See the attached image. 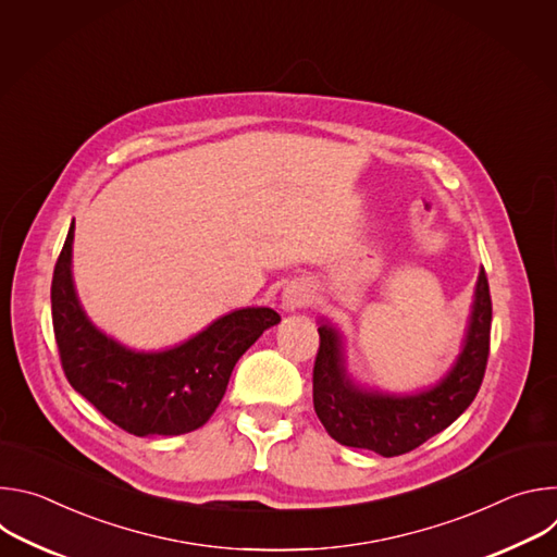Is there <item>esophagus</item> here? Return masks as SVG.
Returning a JSON list of instances; mask_svg holds the SVG:
<instances>
[{
	"label": "esophagus",
	"mask_w": 557,
	"mask_h": 557,
	"mask_svg": "<svg viewBox=\"0 0 557 557\" xmlns=\"http://www.w3.org/2000/svg\"><path fill=\"white\" fill-rule=\"evenodd\" d=\"M312 290L306 284H293L284 290L282 295V306L286 310H295V308H304L308 304H312Z\"/></svg>",
	"instance_id": "34e87169"
}]
</instances>
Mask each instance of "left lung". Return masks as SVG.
<instances>
[{
  "label": "left lung",
  "mask_w": 557,
  "mask_h": 557,
  "mask_svg": "<svg viewBox=\"0 0 557 557\" xmlns=\"http://www.w3.org/2000/svg\"><path fill=\"white\" fill-rule=\"evenodd\" d=\"M312 368V404L326 432L346 447L401 456L449 428L481 389L492 333V295L485 269L475 282L462 352L451 370L417 394H389L357 383L346 370L344 342L335 326L320 329Z\"/></svg>",
  "instance_id": "left-lung-1"
}]
</instances>
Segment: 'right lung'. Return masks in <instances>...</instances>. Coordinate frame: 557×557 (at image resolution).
Returning <instances> with one entry per match:
<instances>
[{
    "instance_id": "add662e5",
    "label": "right lung",
    "mask_w": 557,
    "mask_h": 557,
    "mask_svg": "<svg viewBox=\"0 0 557 557\" xmlns=\"http://www.w3.org/2000/svg\"><path fill=\"white\" fill-rule=\"evenodd\" d=\"M74 224L52 275V329L70 385L134 436H178L202 428L222 401L233 366L280 324L273 308L233 310L181 346L140 352L101 333L72 282Z\"/></svg>"
}]
</instances>
